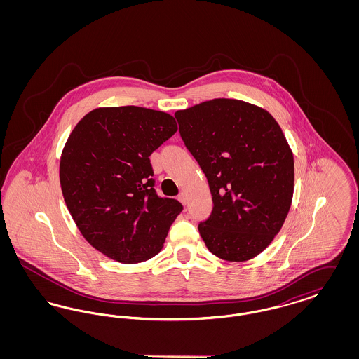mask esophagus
<instances>
[{"label": "esophagus", "mask_w": 359, "mask_h": 359, "mask_svg": "<svg viewBox=\"0 0 359 359\" xmlns=\"http://www.w3.org/2000/svg\"><path fill=\"white\" fill-rule=\"evenodd\" d=\"M179 201L183 203V205H187V194H184V192H182L180 195H179Z\"/></svg>", "instance_id": "1"}]
</instances>
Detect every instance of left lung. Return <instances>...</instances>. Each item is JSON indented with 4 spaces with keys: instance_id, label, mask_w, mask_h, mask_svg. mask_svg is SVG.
Returning a JSON list of instances; mask_svg holds the SVG:
<instances>
[{
    "instance_id": "8db88e82",
    "label": "left lung",
    "mask_w": 359,
    "mask_h": 359,
    "mask_svg": "<svg viewBox=\"0 0 359 359\" xmlns=\"http://www.w3.org/2000/svg\"><path fill=\"white\" fill-rule=\"evenodd\" d=\"M175 117L212 195L211 215L198 226L207 249L224 261L255 258L281 230L293 198V154L280 125L265 109L229 98Z\"/></svg>"
}]
</instances>
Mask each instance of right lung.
<instances>
[{"mask_svg": "<svg viewBox=\"0 0 359 359\" xmlns=\"http://www.w3.org/2000/svg\"><path fill=\"white\" fill-rule=\"evenodd\" d=\"M177 130L171 114L138 106L98 107L69 135L59 177L86 241L114 261L156 256L183 205L154 191L149 156Z\"/></svg>", "mask_w": 359, "mask_h": 359, "instance_id": "add662e5", "label": "right lung"}]
</instances>
